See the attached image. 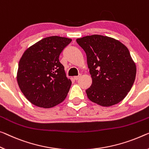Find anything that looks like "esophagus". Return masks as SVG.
I'll use <instances>...</instances> for the list:
<instances>
[{
  "instance_id": "1",
  "label": "esophagus",
  "mask_w": 149,
  "mask_h": 149,
  "mask_svg": "<svg viewBox=\"0 0 149 149\" xmlns=\"http://www.w3.org/2000/svg\"><path fill=\"white\" fill-rule=\"evenodd\" d=\"M81 74H79V75H78V76H75V77H74V79L76 80V81H77L78 79H79L80 78H81Z\"/></svg>"
}]
</instances>
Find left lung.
<instances>
[{"label": "left lung", "mask_w": 149, "mask_h": 149, "mask_svg": "<svg viewBox=\"0 0 149 149\" xmlns=\"http://www.w3.org/2000/svg\"><path fill=\"white\" fill-rule=\"evenodd\" d=\"M86 52L92 84L86 90L88 99L102 107L123 100L135 80L136 67L129 49L119 40L93 35L77 38Z\"/></svg>", "instance_id": "obj_1"}]
</instances>
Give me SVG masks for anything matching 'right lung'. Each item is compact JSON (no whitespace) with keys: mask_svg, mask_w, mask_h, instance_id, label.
<instances>
[{"mask_svg":"<svg viewBox=\"0 0 149 149\" xmlns=\"http://www.w3.org/2000/svg\"><path fill=\"white\" fill-rule=\"evenodd\" d=\"M72 39L46 37L28 48L19 63L17 82L24 97L35 106L49 109L67 97L72 82L66 77L59 55Z\"/></svg>","mask_w":149,"mask_h":149,"instance_id":"1","label":"right lung"}]
</instances>
